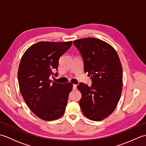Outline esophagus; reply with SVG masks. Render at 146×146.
Instances as JSON below:
<instances>
[{
	"mask_svg": "<svg viewBox=\"0 0 146 146\" xmlns=\"http://www.w3.org/2000/svg\"><path fill=\"white\" fill-rule=\"evenodd\" d=\"M76 86H77V85H75V84L73 85V90H76Z\"/></svg>",
	"mask_w": 146,
	"mask_h": 146,
	"instance_id": "esophagus-1",
	"label": "esophagus"
}]
</instances>
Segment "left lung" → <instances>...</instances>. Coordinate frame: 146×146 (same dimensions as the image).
Segmentation results:
<instances>
[{
	"label": "left lung",
	"instance_id": "left-lung-1",
	"mask_svg": "<svg viewBox=\"0 0 146 146\" xmlns=\"http://www.w3.org/2000/svg\"><path fill=\"white\" fill-rule=\"evenodd\" d=\"M81 54L84 72L91 76L92 85L79 83V102L88 119L100 121L113 112L122 90V68L115 49L102 40L86 38L73 41Z\"/></svg>",
	"mask_w": 146,
	"mask_h": 146
}]
</instances>
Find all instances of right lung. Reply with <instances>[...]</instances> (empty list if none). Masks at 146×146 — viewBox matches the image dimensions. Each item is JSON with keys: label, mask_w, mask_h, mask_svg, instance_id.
<instances>
[{"label": "right lung", "mask_w": 146, "mask_h": 146, "mask_svg": "<svg viewBox=\"0 0 146 146\" xmlns=\"http://www.w3.org/2000/svg\"><path fill=\"white\" fill-rule=\"evenodd\" d=\"M71 45L72 41L37 42L21 60L17 74L21 94L30 110L44 120L58 119L64 112L73 85L52 82L49 78L58 75L54 71L60 58Z\"/></svg>", "instance_id": "add662e5"}]
</instances>
